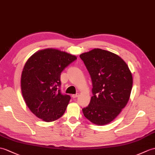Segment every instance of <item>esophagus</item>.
Segmentation results:
<instances>
[{
    "label": "esophagus",
    "mask_w": 155,
    "mask_h": 155,
    "mask_svg": "<svg viewBox=\"0 0 155 155\" xmlns=\"http://www.w3.org/2000/svg\"><path fill=\"white\" fill-rule=\"evenodd\" d=\"M79 96L78 93H77V94H73L72 95V97H73V98H77V97Z\"/></svg>",
    "instance_id": "obj_1"
}]
</instances>
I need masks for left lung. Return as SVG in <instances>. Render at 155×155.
Segmentation results:
<instances>
[{
	"label": "left lung",
	"instance_id": "left-lung-1",
	"mask_svg": "<svg viewBox=\"0 0 155 155\" xmlns=\"http://www.w3.org/2000/svg\"><path fill=\"white\" fill-rule=\"evenodd\" d=\"M92 83L93 96L84 116L92 123L104 125L112 121L129 100L132 74L127 63L116 54L94 49L80 55Z\"/></svg>",
	"mask_w": 155,
	"mask_h": 155
}]
</instances>
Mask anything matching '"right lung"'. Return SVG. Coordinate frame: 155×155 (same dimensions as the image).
<instances>
[{"instance_id":"obj_1","label":"right lung","mask_w":155,"mask_h":155,"mask_svg":"<svg viewBox=\"0 0 155 155\" xmlns=\"http://www.w3.org/2000/svg\"><path fill=\"white\" fill-rule=\"evenodd\" d=\"M77 57L59 49L48 48L35 52L25 63L21 76V91L28 108L43 121L51 122L64 114L69 95L61 94V73Z\"/></svg>"}]
</instances>
